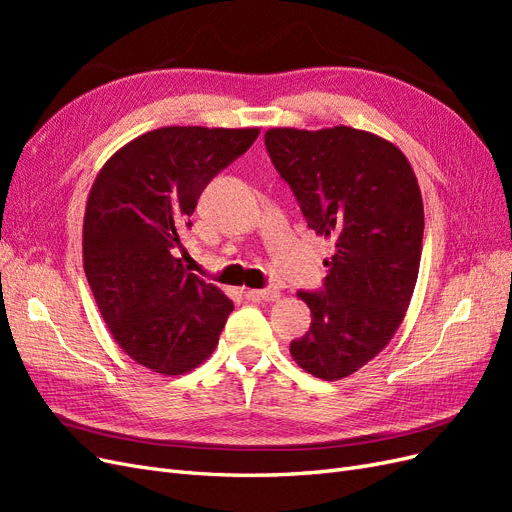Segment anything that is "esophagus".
Instances as JSON below:
<instances>
[{
  "label": "esophagus",
  "instance_id": "esophagus-1",
  "mask_svg": "<svg viewBox=\"0 0 512 512\" xmlns=\"http://www.w3.org/2000/svg\"><path fill=\"white\" fill-rule=\"evenodd\" d=\"M247 297H250L252 301H277V299H280V290H277V288L247 290Z\"/></svg>",
  "mask_w": 512,
  "mask_h": 512
}]
</instances>
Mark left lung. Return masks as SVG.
<instances>
[{"mask_svg":"<svg viewBox=\"0 0 512 512\" xmlns=\"http://www.w3.org/2000/svg\"><path fill=\"white\" fill-rule=\"evenodd\" d=\"M269 156L307 226L333 243L322 292H299L312 327L292 359L320 380H342L378 356L406 318L423 250V196L391 141L348 126L271 128Z\"/></svg>","mask_w":512,"mask_h":512,"instance_id":"8db88e82","label":"left lung"}]
</instances>
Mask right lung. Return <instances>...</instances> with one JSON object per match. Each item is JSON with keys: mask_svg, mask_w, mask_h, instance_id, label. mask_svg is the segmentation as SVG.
I'll list each match as a JSON object with an SVG mask.
<instances>
[{"mask_svg": "<svg viewBox=\"0 0 512 512\" xmlns=\"http://www.w3.org/2000/svg\"><path fill=\"white\" fill-rule=\"evenodd\" d=\"M260 128L168 126L117 149L91 185L83 267L108 331L132 361L181 376L218 346L232 301L183 267L181 235L205 185Z\"/></svg>", "mask_w": 512, "mask_h": 512, "instance_id": "1", "label": "right lung"}]
</instances>
